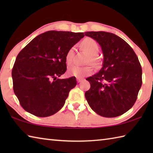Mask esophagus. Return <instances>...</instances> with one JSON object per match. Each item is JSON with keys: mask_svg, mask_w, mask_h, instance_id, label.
<instances>
[{"mask_svg": "<svg viewBox=\"0 0 153 153\" xmlns=\"http://www.w3.org/2000/svg\"><path fill=\"white\" fill-rule=\"evenodd\" d=\"M82 78H79V77H77V82H82Z\"/></svg>", "mask_w": 153, "mask_h": 153, "instance_id": "esophagus-1", "label": "esophagus"}]
</instances>
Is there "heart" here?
<instances>
[{
  "mask_svg": "<svg viewBox=\"0 0 153 153\" xmlns=\"http://www.w3.org/2000/svg\"><path fill=\"white\" fill-rule=\"evenodd\" d=\"M82 48L85 51L90 55L88 59V62L91 63L94 66H98V59L96 57L99 52V46H98L97 42L91 38H86L82 40L81 43ZM74 54V48L72 47L69 48L68 51L67 52L65 55V61L66 63L70 65L73 61ZM92 73V69L90 66L86 67H79L77 65H74L68 69L67 74L70 76H75L77 77H83L84 76H90Z\"/></svg>",
  "mask_w": 153,
  "mask_h": 153,
  "instance_id": "1",
  "label": "heart"
}]
</instances>
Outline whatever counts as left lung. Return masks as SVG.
<instances>
[{"instance_id":"8db88e82","label":"left lung","mask_w":153,"mask_h":153,"mask_svg":"<svg viewBox=\"0 0 153 153\" xmlns=\"http://www.w3.org/2000/svg\"><path fill=\"white\" fill-rule=\"evenodd\" d=\"M99 44L104 56L102 68L86 78L90 88L85 93L92 109L105 117L121 115L133 107L142 86L138 58L122 38L106 32H86Z\"/></svg>"}]
</instances>
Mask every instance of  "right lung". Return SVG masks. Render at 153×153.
I'll return each mask as SVG.
<instances>
[{"mask_svg": "<svg viewBox=\"0 0 153 153\" xmlns=\"http://www.w3.org/2000/svg\"><path fill=\"white\" fill-rule=\"evenodd\" d=\"M83 37V32L48 31L36 36L19 52L12 78L14 92L24 110L45 117L63 107L77 82L76 77H57L67 70V52Z\"/></svg>", "mask_w": 153, "mask_h": 153, "instance_id": "add662e5", "label": "right lung"}]
</instances>
